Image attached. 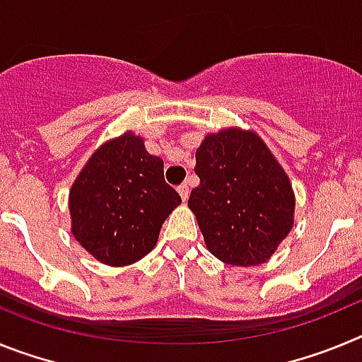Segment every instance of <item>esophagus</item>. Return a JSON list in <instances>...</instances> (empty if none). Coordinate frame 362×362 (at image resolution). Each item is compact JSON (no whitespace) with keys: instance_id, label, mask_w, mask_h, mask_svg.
<instances>
[{"instance_id":"esophagus-1","label":"esophagus","mask_w":362,"mask_h":362,"mask_svg":"<svg viewBox=\"0 0 362 362\" xmlns=\"http://www.w3.org/2000/svg\"><path fill=\"white\" fill-rule=\"evenodd\" d=\"M177 192H179V196H181V199H183V201L188 199V185L187 183L179 185Z\"/></svg>"}]
</instances>
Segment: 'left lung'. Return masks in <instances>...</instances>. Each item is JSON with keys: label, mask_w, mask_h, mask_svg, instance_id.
Wrapping results in <instances>:
<instances>
[{"label": "left lung", "mask_w": 362, "mask_h": 362, "mask_svg": "<svg viewBox=\"0 0 362 362\" xmlns=\"http://www.w3.org/2000/svg\"><path fill=\"white\" fill-rule=\"evenodd\" d=\"M194 170L199 185L188 206L206 248L233 267L270 259L292 230L296 197L263 139L241 129L209 134L197 148Z\"/></svg>", "instance_id": "8db88e82"}]
</instances>
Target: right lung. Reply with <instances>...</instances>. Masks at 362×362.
<instances>
[{
    "label": "right lung",
    "instance_id": "obj_1",
    "mask_svg": "<svg viewBox=\"0 0 362 362\" xmlns=\"http://www.w3.org/2000/svg\"><path fill=\"white\" fill-rule=\"evenodd\" d=\"M181 203L166 185L163 159L127 132L94 152L70 188L72 233L98 261L127 267L156 246L159 230Z\"/></svg>",
    "mask_w": 362,
    "mask_h": 362
}]
</instances>
